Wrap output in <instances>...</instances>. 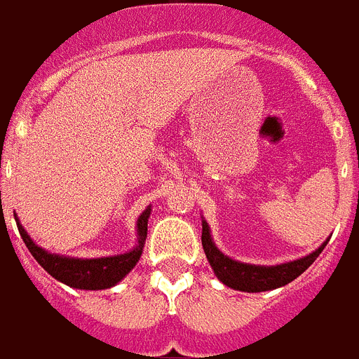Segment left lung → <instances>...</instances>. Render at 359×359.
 I'll list each match as a JSON object with an SVG mask.
<instances>
[{
	"mask_svg": "<svg viewBox=\"0 0 359 359\" xmlns=\"http://www.w3.org/2000/svg\"><path fill=\"white\" fill-rule=\"evenodd\" d=\"M326 243L328 239L309 256L282 263V265H250V263H241V261L224 256L215 246L208 222L202 220V246L208 256L209 265L213 266L215 274L224 285L235 289V291H245V293H261V291H271V289L287 285L319 257L320 252L325 250Z\"/></svg>",
	"mask_w": 359,
	"mask_h": 359,
	"instance_id": "left-lung-1",
	"label": "left lung"
}]
</instances>
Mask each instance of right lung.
Returning a JSON list of instances; mask_svg holds the SVG:
<instances>
[{"label":"right lung","mask_w":359,"mask_h":359,"mask_svg":"<svg viewBox=\"0 0 359 359\" xmlns=\"http://www.w3.org/2000/svg\"><path fill=\"white\" fill-rule=\"evenodd\" d=\"M148 217H150V208L146 209L137 220V241H139V245L135 246L133 250L118 254V256L83 259V257L50 254L44 248H40L39 245H34L33 239L18 222V217L14 215L20 235H22L25 246L29 248L31 256L39 261L40 266L59 282L66 283L70 287L87 289V291H100V289L113 287L137 265V261L140 259V254H142L146 233H148Z\"/></svg>","instance_id":"add662e5"}]
</instances>
